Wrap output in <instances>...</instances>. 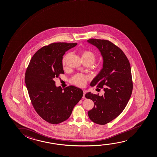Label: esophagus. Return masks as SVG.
Masks as SVG:
<instances>
[{
  "mask_svg": "<svg viewBox=\"0 0 157 157\" xmlns=\"http://www.w3.org/2000/svg\"><path fill=\"white\" fill-rule=\"evenodd\" d=\"M86 91L85 90H84L83 91V93H84V94H83V96H82V98H85V94H86Z\"/></svg>",
  "mask_w": 157,
  "mask_h": 157,
  "instance_id": "1",
  "label": "esophagus"
}]
</instances>
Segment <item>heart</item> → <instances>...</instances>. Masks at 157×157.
Instances as JSON below:
<instances>
[{
  "label": "heart",
  "mask_w": 157,
  "mask_h": 157,
  "mask_svg": "<svg viewBox=\"0 0 157 157\" xmlns=\"http://www.w3.org/2000/svg\"><path fill=\"white\" fill-rule=\"evenodd\" d=\"M70 54H67V55L64 57L63 59V65H66V60L67 58L69 57ZM82 59L87 60L89 61H91L92 63H93L95 60H96V56L92 52L90 51H83L82 52ZM87 77L84 75H80V74H78L75 75L72 79V82L73 84L79 86H84L86 82Z\"/></svg>",
  "instance_id": "b5f03b06"
}]
</instances>
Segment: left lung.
Here are the masks:
<instances>
[{
    "label": "left lung",
    "mask_w": 157,
    "mask_h": 157,
    "mask_svg": "<svg viewBox=\"0 0 157 157\" xmlns=\"http://www.w3.org/2000/svg\"><path fill=\"white\" fill-rule=\"evenodd\" d=\"M87 42L97 48L103 59L102 69L90 85L105 92L101 96L91 92L85 94L94 104L88 116L93 123L105 125L117 118L128 102L133 90L131 69L123 51L111 41L90 39Z\"/></svg>",
    "instance_id": "left-lung-1"
}]
</instances>
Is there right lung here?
Masks as SVG:
<instances>
[{
    "label": "right lung",
    "mask_w": 157,
    "mask_h": 157,
    "mask_svg": "<svg viewBox=\"0 0 157 157\" xmlns=\"http://www.w3.org/2000/svg\"><path fill=\"white\" fill-rule=\"evenodd\" d=\"M77 43H55L36 52L25 73V82L32 105L48 123L57 124L66 121L83 96L74 86L64 89L56 86L55 78L64 74L63 57Z\"/></svg>",
    "instance_id": "obj_1"
}]
</instances>
